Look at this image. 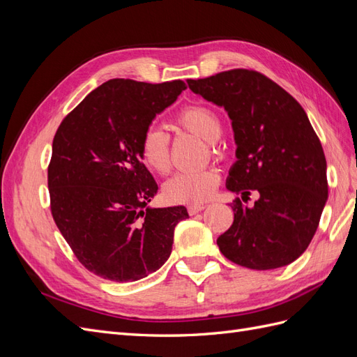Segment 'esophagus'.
<instances>
[{"instance_id":"34e87169","label":"esophagus","mask_w":357,"mask_h":357,"mask_svg":"<svg viewBox=\"0 0 357 357\" xmlns=\"http://www.w3.org/2000/svg\"><path fill=\"white\" fill-rule=\"evenodd\" d=\"M204 208H205L204 204H192V205H189V207H188V211H189V214L193 215V214L202 211Z\"/></svg>"}]
</instances>
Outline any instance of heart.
Here are the masks:
<instances>
[{
  "instance_id": "heart-1",
  "label": "heart",
  "mask_w": 357,
  "mask_h": 357,
  "mask_svg": "<svg viewBox=\"0 0 357 357\" xmlns=\"http://www.w3.org/2000/svg\"><path fill=\"white\" fill-rule=\"evenodd\" d=\"M177 123L188 132L215 143L222 134V121L211 107L204 104L189 105L177 116ZM215 152V146L213 144ZM139 156L144 164L158 174H167L171 168L169 137L160 128L150 126L139 142ZM220 172L215 168L199 171H181L164 185V195L169 202L198 204L207 201L219 186Z\"/></svg>"
}]
</instances>
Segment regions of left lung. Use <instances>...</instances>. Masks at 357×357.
<instances>
[{
    "mask_svg": "<svg viewBox=\"0 0 357 357\" xmlns=\"http://www.w3.org/2000/svg\"><path fill=\"white\" fill-rule=\"evenodd\" d=\"M189 89L223 107L232 121L235 164L226 188L252 208L232 202L234 223L218 238L231 262L257 271L282 268L307 250L328 201L326 158L301 104L252 70L188 80Z\"/></svg>",
    "mask_w": 357,
    "mask_h": 357,
    "instance_id": "obj_1",
    "label": "left lung"
}]
</instances>
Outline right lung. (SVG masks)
Listing matches in <instances>:
<instances>
[{"label": "right lung", "instance_id": "1", "mask_svg": "<svg viewBox=\"0 0 357 357\" xmlns=\"http://www.w3.org/2000/svg\"><path fill=\"white\" fill-rule=\"evenodd\" d=\"M185 82L113 79L62 121L47 169L53 220L80 264L112 282H137L164 265L186 207L152 208L158 185L139 156L156 114Z\"/></svg>", "mask_w": 357, "mask_h": 357}]
</instances>
